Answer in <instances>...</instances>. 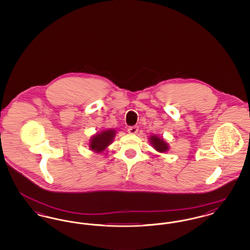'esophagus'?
<instances>
[{
	"label": "esophagus",
	"mask_w": 250,
	"mask_h": 250,
	"mask_svg": "<svg viewBox=\"0 0 250 250\" xmlns=\"http://www.w3.org/2000/svg\"><path fill=\"white\" fill-rule=\"evenodd\" d=\"M127 131H128V133H129V134L135 135V134H137V133H138V131H139V127H138V126H130Z\"/></svg>",
	"instance_id": "34e87169"
}]
</instances>
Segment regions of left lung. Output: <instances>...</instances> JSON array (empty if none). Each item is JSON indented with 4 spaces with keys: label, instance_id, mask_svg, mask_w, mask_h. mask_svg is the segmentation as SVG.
Listing matches in <instances>:
<instances>
[{
    "label": "left lung",
    "instance_id": "8db88e82",
    "mask_svg": "<svg viewBox=\"0 0 250 250\" xmlns=\"http://www.w3.org/2000/svg\"><path fill=\"white\" fill-rule=\"evenodd\" d=\"M149 141H150V143L152 144V146L159 153H165L169 148L166 141L164 139L158 137V136H155V135L150 136Z\"/></svg>",
    "mask_w": 250,
    "mask_h": 250
}]
</instances>
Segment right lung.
I'll return each mask as SVG.
<instances>
[{"label": "right lung", "mask_w": 250, "mask_h": 250, "mask_svg": "<svg viewBox=\"0 0 250 250\" xmlns=\"http://www.w3.org/2000/svg\"><path fill=\"white\" fill-rule=\"evenodd\" d=\"M116 135L114 129H106V130L97 132L94 136L91 137L89 142L90 150L95 153H103L108 145H110Z\"/></svg>", "instance_id": "obj_1"}]
</instances>
